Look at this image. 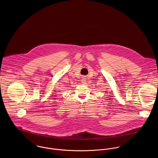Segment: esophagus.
<instances>
[{
	"mask_svg": "<svg viewBox=\"0 0 158 158\" xmlns=\"http://www.w3.org/2000/svg\"><path fill=\"white\" fill-rule=\"evenodd\" d=\"M86 79H87V78H86V77H85V76L82 78V79H81V83H82L83 85H85V84H86V83H87V82H86V81H86V80H87Z\"/></svg>",
	"mask_w": 158,
	"mask_h": 158,
	"instance_id": "34e87169",
	"label": "esophagus"
}]
</instances>
